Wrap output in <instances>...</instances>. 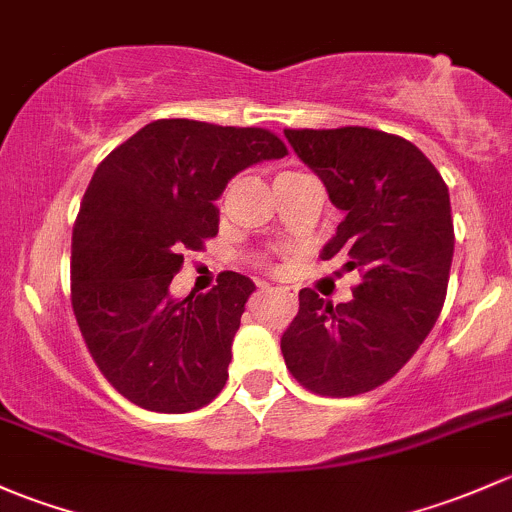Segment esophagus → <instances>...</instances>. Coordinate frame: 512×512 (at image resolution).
<instances>
[{
  "label": "esophagus",
  "instance_id": "obj_1",
  "mask_svg": "<svg viewBox=\"0 0 512 512\" xmlns=\"http://www.w3.org/2000/svg\"><path fill=\"white\" fill-rule=\"evenodd\" d=\"M262 289H270V287H267V284H262ZM274 292H277L279 297L294 301V292H292V289H289V287H274Z\"/></svg>",
  "mask_w": 512,
  "mask_h": 512
}]
</instances>
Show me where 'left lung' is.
<instances>
[{
	"label": "left lung",
	"instance_id": "obj_1",
	"mask_svg": "<svg viewBox=\"0 0 512 512\" xmlns=\"http://www.w3.org/2000/svg\"><path fill=\"white\" fill-rule=\"evenodd\" d=\"M284 137L346 213L321 257L360 272L346 304L301 289L284 363L316 395L353 397L387 383L437 324L454 257L449 188L397 134L338 127Z\"/></svg>",
	"mask_w": 512,
	"mask_h": 512
}]
</instances>
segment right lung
<instances>
[{
	"label": "right lung",
	"mask_w": 512,
	"mask_h": 512,
	"mask_svg": "<svg viewBox=\"0 0 512 512\" xmlns=\"http://www.w3.org/2000/svg\"><path fill=\"white\" fill-rule=\"evenodd\" d=\"M287 154L262 127L157 120L112 149L90 179L71 245V304L107 383L152 412L215 400L255 284L223 272L208 294L174 299L186 250L218 235V201L247 166Z\"/></svg>",
	"instance_id": "right-lung-1"
}]
</instances>
